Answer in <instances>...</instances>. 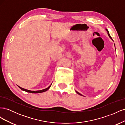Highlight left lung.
<instances>
[{
    "instance_id": "1",
    "label": "left lung",
    "mask_w": 125,
    "mask_h": 125,
    "mask_svg": "<svg viewBox=\"0 0 125 125\" xmlns=\"http://www.w3.org/2000/svg\"><path fill=\"white\" fill-rule=\"evenodd\" d=\"M106 31H107V34H108V36H109V37H110V38H111V40H113V39H112V37H111V35H109V32H108V30L107 29H106ZM114 46H115V44H114ZM115 49H116V48H115ZM75 92H77V93H78V94H79V95H81V96H83L82 95V94H81L80 93H79L78 92H77V91H75Z\"/></svg>"
}]
</instances>
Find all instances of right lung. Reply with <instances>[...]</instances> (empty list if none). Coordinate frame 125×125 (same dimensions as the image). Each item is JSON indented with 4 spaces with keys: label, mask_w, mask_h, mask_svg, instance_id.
<instances>
[{
    "label": "right lung",
    "mask_w": 125,
    "mask_h": 125,
    "mask_svg": "<svg viewBox=\"0 0 125 125\" xmlns=\"http://www.w3.org/2000/svg\"><path fill=\"white\" fill-rule=\"evenodd\" d=\"M52 84H51L50 86H49L47 88L43 89V90H39V91H31V90H26V89H23V88H21V87H20L19 86H18V87H19V88L20 89H21L22 90L24 91H26V92H27L32 93H42V92H44L46 91H47L49 89H50V88L51 87Z\"/></svg>",
    "instance_id": "right-lung-1"
}]
</instances>
